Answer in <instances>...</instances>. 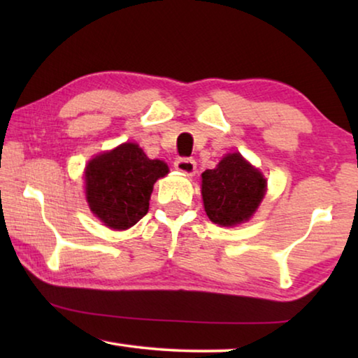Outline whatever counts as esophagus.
<instances>
[{"label":"esophagus","instance_id":"1","mask_svg":"<svg viewBox=\"0 0 358 358\" xmlns=\"http://www.w3.org/2000/svg\"><path fill=\"white\" fill-rule=\"evenodd\" d=\"M175 169L185 175H192L196 172V161L191 159V157H178L175 161Z\"/></svg>","mask_w":358,"mask_h":358}]
</instances>
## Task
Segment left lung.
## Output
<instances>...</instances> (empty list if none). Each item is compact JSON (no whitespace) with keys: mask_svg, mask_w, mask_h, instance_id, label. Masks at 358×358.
<instances>
[{"mask_svg":"<svg viewBox=\"0 0 358 358\" xmlns=\"http://www.w3.org/2000/svg\"><path fill=\"white\" fill-rule=\"evenodd\" d=\"M265 178L240 153L222 157L216 169L202 173L205 211L220 226L248 221L265 194Z\"/></svg>","mask_w":358,"mask_h":358,"instance_id":"1","label":"left lung"}]
</instances>
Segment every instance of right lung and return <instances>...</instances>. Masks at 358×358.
Returning <instances> with one entry per match:
<instances>
[{
    "label": "right lung",
    "mask_w": 358,
    "mask_h": 358,
    "mask_svg": "<svg viewBox=\"0 0 358 358\" xmlns=\"http://www.w3.org/2000/svg\"><path fill=\"white\" fill-rule=\"evenodd\" d=\"M167 173L166 162L150 159L138 145H120L96 156L85 171L90 208L107 227L129 229L148 213L153 185Z\"/></svg>",
    "instance_id": "add662e5"
}]
</instances>
